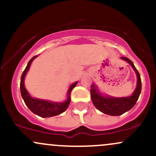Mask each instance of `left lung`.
Wrapping results in <instances>:
<instances>
[{"label":"left lung","instance_id":"obj_1","mask_svg":"<svg viewBox=\"0 0 156 156\" xmlns=\"http://www.w3.org/2000/svg\"><path fill=\"white\" fill-rule=\"evenodd\" d=\"M122 59L129 63L135 71L137 76V85L131 96L126 98H113L103 96L98 90L94 84L91 87V98L94 106L101 112L111 116H119L129 111L135 105L139 99L141 90V77L133 62L126 57H121Z\"/></svg>","mask_w":156,"mask_h":156}]
</instances>
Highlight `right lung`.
<instances>
[{"label": "right lung", "instance_id": "obj_1", "mask_svg": "<svg viewBox=\"0 0 156 156\" xmlns=\"http://www.w3.org/2000/svg\"><path fill=\"white\" fill-rule=\"evenodd\" d=\"M37 55H35L31 60L28 62L26 69L23 71L22 76L20 78V92L22 98L24 101L26 105L28 108L34 114H37L42 117H50L53 116L58 115L64 112H65L68 108L69 103H70V94L72 90L77 85L78 82L73 83L69 87V90L67 92V99L63 103H54L45 100L37 99V98H33L30 96L28 92H27L26 87L24 86V79L27 72L29 69L31 62L34 59Z\"/></svg>", "mask_w": 156, "mask_h": 156}]
</instances>
